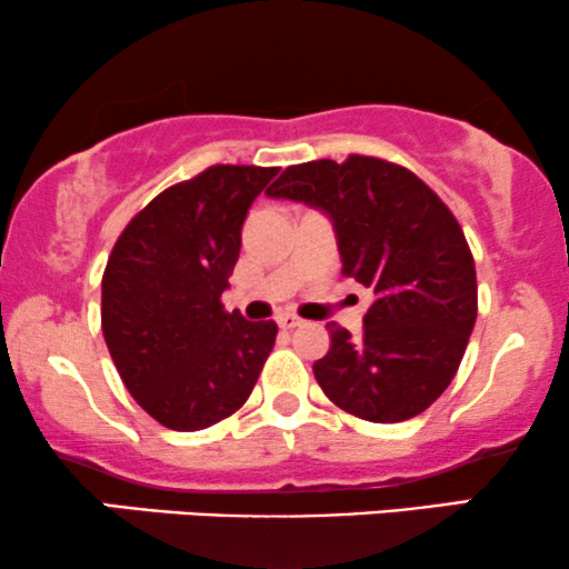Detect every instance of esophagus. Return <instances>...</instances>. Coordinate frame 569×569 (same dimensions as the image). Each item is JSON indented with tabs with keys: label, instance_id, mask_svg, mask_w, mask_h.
Here are the masks:
<instances>
[{
	"label": "esophagus",
	"instance_id": "1",
	"mask_svg": "<svg viewBox=\"0 0 569 569\" xmlns=\"http://www.w3.org/2000/svg\"><path fill=\"white\" fill-rule=\"evenodd\" d=\"M277 325L282 327V329H296V327L303 325V319H298L296 313H279V317H277Z\"/></svg>",
	"mask_w": 569,
	"mask_h": 569
}]
</instances>
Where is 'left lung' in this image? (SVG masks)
Instances as JSON below:
<instances>
[{
	"label": "left lung",
	"instance_id": "left-lung-1",
	"mask_svg": "<svg viewBox=\"0 0 569 569\" xmlns=\"http://www.w3.org/2000/svg\"><path fill=\"white\" fill-rule=\"evenodd\" d=\"M269 198L325 210L342 273L375 290L359 338L329 321L313 375L367 422L417 417L451 385L478 319V277L459 221L409 168L369 156L284 168Z\"/></svg>",
	"mask_w": 569,
	"mask_h": 569
}]
</instances>
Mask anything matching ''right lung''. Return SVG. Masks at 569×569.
<instances>
[{
  "label": "right lung",
  "instance_id": "1",
  "mask_svg": "<svg viewBox=\"0 0 569 569\" xmlns=\"http://www.w3.org/2000/svg\"><path fill=\"white\" fill-rule=\"evenodd\" d=\"M279 168L210 166L168 187L121 231L102 273V335L134 401L194 432L248 401L277 325L227 311L252 200Z\"/></svg>",
  "mask_w": 569,
  "mask_h": 569
}]
</instances>
